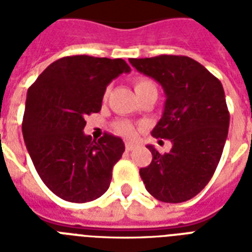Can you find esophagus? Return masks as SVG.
<instances>
[{"mask_svg": "<svg viewBox=\"0 0 252 252\" xmlns=\"http://www.w3.org/2000/svg\"><path fill=\"white\" fill-rule=\"evenodd\" d=\"M137 148V145L136 144H133V142H126V152H132V150H134Z\"/></svg>", "mask_w": 252, "mask_h": 252, "instance_id": "1", "label": "esophagus"}]
</instances>
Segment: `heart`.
Masks as SVG:
<instances>
[{"label":"heart","instance_id":"heart-1","mask_svg":"<svg viewBox=\"0 0 252 252\" xmlns=\"http://www.w3.org/2000/svg\"><path fill=\"white\" fill-rule=\"evenodd\" d=\"M133 87L134 91H136V94L141 95L142 93H145V91L149 90H157V85L154 82L153 80H150L148 77H137V78H134L133 80ZM108 89L104 91V98H107V95H108ZM114 128L116 132H119L123 136H126V137H132L136 132V126H134L133 123L129 122V120H118V122H115Z\"/></svg>","mask_w":252,"mask_h":252}]
</instances>
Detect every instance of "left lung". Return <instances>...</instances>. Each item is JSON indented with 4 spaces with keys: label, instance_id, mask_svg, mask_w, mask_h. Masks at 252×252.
<instances>
[{
    "label": "left lung",
    "instance_id": "left-lung-1",
    "mask_svg": "<svg viewBox=\"0 0 252 252\" xmlns=\"http://www.w3.org/2000/svg\"><path fill=\"white\" fill-rule=\"evenodd\" d=\"M129 63L163 87L165 111L152 136L172 142L165 154L148 145L153 159L140 168V176L159 201H187L209 183L222 156L230 122L222 85L187 56L161 55Z\"/></svg>",
    "mask_w": 252,
    "mask_h": 252
}]
</instances>
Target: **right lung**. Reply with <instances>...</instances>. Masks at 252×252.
Wrapping results in <instances>:
<instances>
[{
    "mask_svg": "<svg viewBox=\"0 0 252 252\" xmlns=\"http://www.w3.org/2000/svg\"><path fill=\"white\" fill-rule=\"evenodd\" d=\"M129 65L123 59L66 56L49 65L27 91L22 132L44 184L63 200L87 203L108 189L126 146L104 133L85 136L86 115L102 108L107 85Z\"/></svg>",
    "mask_w": 252,
    "mask_h": 252,
    "instance_id": "1",
    "label": "right lung"
}]
</instances>
